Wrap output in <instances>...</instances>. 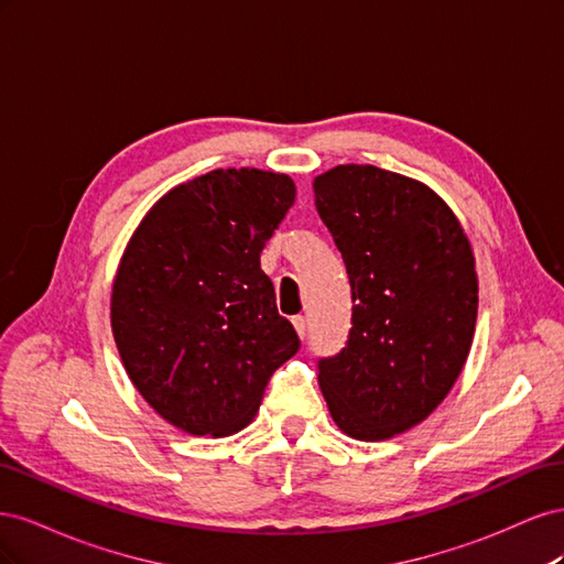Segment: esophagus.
I'll list each match as a JSON object with an SVG mask.
<instances>
[{"label":"esophagus","mask_w":564,"mask_h":564,"mask_svg":"<svg viewBox=\"0 0 564 564\" xmlns=\"http://www.w3.org/2000/svg\"><path fill=\"white\" fill-rule=\"evenodd\" d=\"M292 322H294V327H296L299 336L303 338V336H305V329H308V319H305L303 315H296V317H292Z\"/></svg>","instance_id":"1"}]
</instances>
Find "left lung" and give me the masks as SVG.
I'll return each instance as SVG.
<instances>
[{
	"mask_svg": "<svg viewBox=\"0 0 564 564\" xmlns=\"http://www.w3.org/2000/svg\"><path fill=\"white\" fill-rule=\"evenodd\" d=\"M313 187L352 299L346 346L317 360L319 388L340 431L388 440L429 416L466 365L470 242L433 191L379 166H336Z\"/></svg>",
	"mask_w": 564,
	"mask_h": 564,
	"instance_id": "left-lung-1",
	"label": "left lung"
}]
</instances>
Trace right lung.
<instances>
[{"label": "right lung", "mask_w": 564, "mask_h": 564, "mask_svg": "<svg viewBox=\"0 0 564 564\" xmlns=\"http://www.w3.org/2000/svg\"><path fill=\"white\" fill-rule=\"evenodd\" d=\"M296 199L284 174L216 169L166 193L119 263L112 334L129 379L191 435H232L301 348L261 251Z\"/></svg>", "instance_id": "1"}]
</instances>
